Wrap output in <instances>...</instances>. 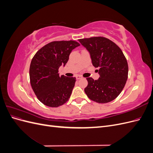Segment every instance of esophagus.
<instances>
[{
    "mask_svg": "<svg viewBox=\"0 0 153 153\" xmlns=\"http://www.w3.org/2000/svg\"><path fill=\"white\" fill-rule=\"evenodd\" d=\"M82 78V76L81 75H76V80H79V79H80V78Z\"/></svg>",
    "mask_w": 153,
    "mask_h": 153,
    "instance_id": "34e87169",
    "label": "esophagus"
}]
</instances>
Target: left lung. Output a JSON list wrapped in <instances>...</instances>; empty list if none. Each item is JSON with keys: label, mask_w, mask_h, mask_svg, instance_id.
I'll return each mask as SVG.
<instances>
[{"label": "left lung", "mask_w": 153, "mask_h": 153, "mask_svg": "<svg viewBox=\"0 0 153 153\" xmlns=\"http://www.w3.org/2000/svg\"><path fill=\"white\" fill-rule=\"evenodd\" d=\"M89 52L92 63L98 68L100 78L86 79L84 91L90 100L106 103L115 100L126 84L128 75L126 59L122 50L111 40L104 37H92L78 39Z\"/></svg>", "instance_id": "1"}]
</instances>
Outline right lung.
<instances>
[{
    "label": "right lung",
    "mask_w": 153,
    "mask_h": 153,
    "mask_svg": "<svg viewBox=\"0 0 153 153\" xmlns=\"http://www.w3.org/2000/svg\"><path fill=\"white\" fill-rule=\"evenodd\" d=\"M78 46L79 43L72 40L52 41L32 58L29 69L31 87L44 105L58 107L70 98L76 78L59 76V68L66 65L71 51Z\"/></svg>",
    "instance_id": "obj_1"
}]
</instances>
